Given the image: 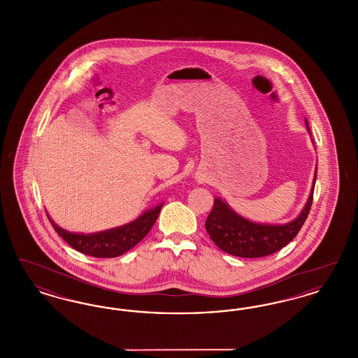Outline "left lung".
<instances>
[{"instance_id": "obj_1", "label": "left lung", "mask_w": 358, "mask_h": 358, "mask_svg": "<svg viewBox=\"0 0 358 358\" xmlns=\"http://www.w3.org/2000/svg\"><path fill=\"white\" fill-rule=\"evenodd\" d=\"M307 130L310 133L308 124ZM317 180V169L313 187L306 205L301 215L292 222L283 225H268L250 222L238 216L235 210L222 199H215L213 208L205 222V229L212 241L229 255L238 257H263L271 255L287 245L298 235L306 222L313 204L314 185Z\"/></svg>"}]
</instances>
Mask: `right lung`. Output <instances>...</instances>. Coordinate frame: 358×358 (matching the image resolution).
Listing matches in <instances>:
<instances>
[{"label":"right lung","mask_w":358,"mask_h":358,"mask_svg":"<svg viewBox=\"0 0 358 358\" xmlns=\"http://www.w3.org/2000/svg\"><path fill=\"white\" fill-rule=\"evenodd\" d=\"M161 208L162 204L152 208L150 210H146L143 215H141L136 220L126 225L90 235L72 234L52 222L50 216L48 219L55 231L73 250L94 257H117L131 250L149 234V231L153 228L154 222L158 219Z\"/></svg>","instance_id":"add662e5"}]
</instances>
